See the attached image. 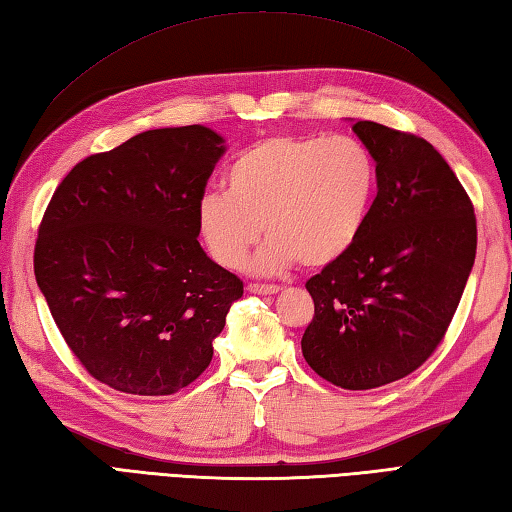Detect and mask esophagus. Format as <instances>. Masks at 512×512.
<instances>
[{
    "instance_id": "obj_1",
    "label": "esophagus",
    "mask_w": 512,
    "mask_h": 512,
    "mask_svg": "<svg viewBox=\"0 0 512 512\" xmlns=\"http://www.w3.org/2000/svg\"><path fill=\"white\" fill-rule=\"evenodd\" d=\"M283 287L278 285H260V283H249L247 291L249 294H258V296H271V294H278V291Z\"/></svg>"
}]
</instances>
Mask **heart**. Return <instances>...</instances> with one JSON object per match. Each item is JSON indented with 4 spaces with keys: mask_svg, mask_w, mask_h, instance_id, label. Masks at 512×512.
I'll list each match as a JSON object with an SVG mask.
<instances>
[{
    "mask_svg": "<svg viewBox=\"0 0 512 512\" xmlns=\"http://www.w3.org/2000/svg\"><path fill=\"white\" fill-rule=\"evenodd\" d=\"M378 194L373 152L351 137L278 134L243 150L225 170V194H205L196 225L218 265L238 269L260 232L252 269L327 267L349 252Z\"/></svg>",
    "mask_w": 512,
    "mask_h": 512,
    "instance_id": "heart-1",
    "label": "heart"
}]
</instances>
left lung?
<instances>
[{"mask_svg":"<svg viewBox=\"0 0 512 512\" xmlns=\"http://www.w3.org/2000/svg\"><path fill=\"white\" fill-rule=\"evenodd\" d=\"M353 132L378 163V196L353 247L307 280L302 356L340 389L413 373L451 325L477 249L473 203L429 141L382 123Z\"/></svg>","mask_w":512,"mask_h":512,"instance_id":"obj_1","label":"left lung"}]
</instances>
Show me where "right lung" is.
Segmentation results:
<instances>
[{
  "label": "right lung",
  "instance_id": "1",
  "mask_svg": "<svg viewBox=\"0 0 512 512\" xmlns=\"http://www.w3.org/2000/svg\"><path fill=\"white\" fill-rule=\"evenodd\" d=\"M223 143L205 125L141 132L77 163L41 218L37 285L83 369L114 391L192 384L243 296V280L196 241Z\"/></svg>",
  "mask_w": 512,
  "mask_h": 512
}]
</instances>
